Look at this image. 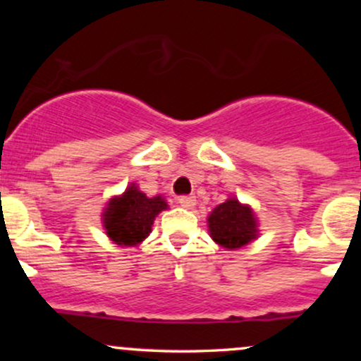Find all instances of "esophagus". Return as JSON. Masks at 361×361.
<instances>
[{"label":"esophagus","instance_id":"1","mask_svg":"<svg viewBox=\"0 0 361 361\" xmlns=\"http://www.w3.org/2000/svg\"><path fill=\"white\" fill-rule=\"evenodd\" d=\"M178 204L181 207H185V209H192V207L197 204V200H195V197H188V195H183V197L178 198Z\"/></svg>","mask_w":361,"mask_h":361}]
</instances>
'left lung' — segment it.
I'll use <instances>...</instances> for the list:
<instances>
[{
	"instance_id": "8db88e82",
	"label": "left lung",
	"mask_w": 361,
	"mask_h": 361,
	"mask_svg": "<svg viewBox=\"0 0 361 361\" xmlns=\"http://www.w3.org/2000/svg\"><path fill=\"white\" fill-rule=\"evenodd\" d=\"M210 238L219 246L238 250L258 238V221L250 205H243L238 198H227L210 212Z\"/></svg>"
}]
</instances>
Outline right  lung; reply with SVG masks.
<instances>
[{
    "label": "right lung",
    "instance_id": "right-lung-1",
    "mask_svg": "<svg viewBox=\"0 0 361 361\" xmlns=\"http://www.w3.org/2000/svg\"><path fill=\"white\" fill-rule=\"evenodd\" d=\"M168 209L163 197L149 198L132 183L118 197L110 198L103 212L106 235L118 246H137L151 233L156 215Z\"/></svg>",
    "mask_w": 361,
    "mask_h": 361
}]
</instances>
